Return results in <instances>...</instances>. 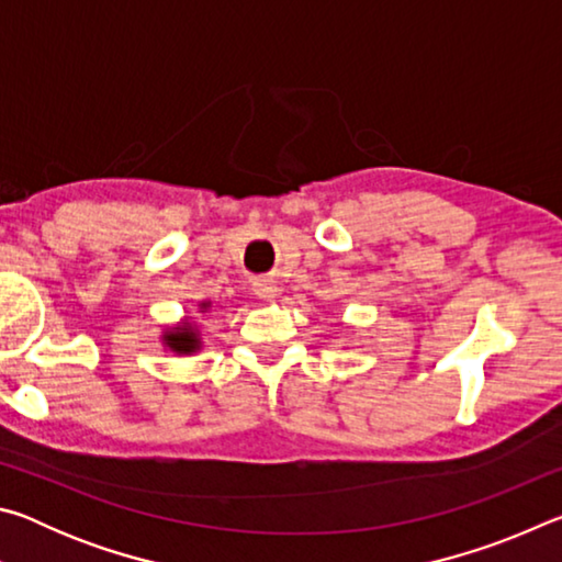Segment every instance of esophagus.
<instances>
[{
    "instance_id": "34e87169",
    "label": "esophagus",
    "mask_w": 562,
    "mask_h": 562,
    "mask_svg": "<svg viewBox=\"0 0 562 562\" xmlns=\"http://www.w3.org/2000/svg\"><path fill=\"white\" fill-rule=\"evenodd\" d=\"M252 290H255V294H258L260 300L272 302L274 297H278V282H274L272 278H258V280L252 282Z\"/></svg>"
}]
</instances>
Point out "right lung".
Segmentation results:
<instances>
[{
  "label": "right lung",
  "mask_w": 562,
  "mask_h": 562,
  "mask_svg": "<svg viewBox=\"0 0 562 562\" xmlns=\"http://www.w3.org/2000/svg\"><path fill=\"white\" fill-rule=\"evenodd\" d=\"M198 312H211V302L203 300L198 304ZM160 339H164V347H168L178 357H190L195 355V351H201L203 347L201 331H198V327L190 319H180L178 325L168 327L164 335H160Z\"/></svg>",
  "instance_id": "right-lung-1"
}]
</instances>
